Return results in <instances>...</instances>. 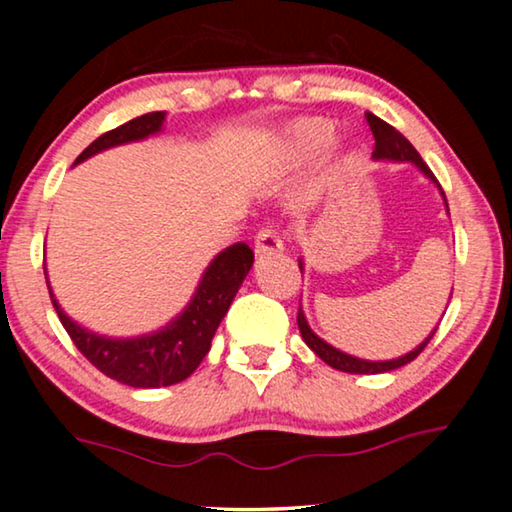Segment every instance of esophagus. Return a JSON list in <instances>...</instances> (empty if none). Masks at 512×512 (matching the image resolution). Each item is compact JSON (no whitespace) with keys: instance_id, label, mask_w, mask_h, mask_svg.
<instances>
[{"instance_id":"1","label":"esophagus","mask_w":512,"mask_h":512,"mask_svg":"<svg viewBox=\"0 0 512 512\" xmlns=\"http://www.w3.org/2000/svg\"><path fill=\"white\" fill-rule=\"evenodd\" d=\"M254 251L256 256H272V254H282L284 244L279 240V235L272 228H263L261 233L256 235L254 240Z\"/></svg>"}]
</instances>
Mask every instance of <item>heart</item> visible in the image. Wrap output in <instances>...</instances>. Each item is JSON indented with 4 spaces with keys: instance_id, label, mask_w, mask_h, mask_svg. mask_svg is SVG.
<instances>
[{
    "instance_id": "b5f03b06",
    "label": "heart",
    "mask_w": 512,
    "mask_h": 512,
    "mask_svg": "<svg viewBox=\"0 0 512 512\" xmlns=\"http://www.w3.org/2000/svg\"><path fill=\"white\" fill-rule=\"evenodd\" d=\"M335 137V125L324 116H303L286 125L279 135V153L289 160L314 158Z\"/></svg>"
}]
</instances>
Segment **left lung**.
I'll return each mask as SVG.
<instances>
[{"label":"left lung","instance_id":"1","mask_svg":"<svg viewBox=\"0 0 512 512\" xmlns=\"http://www.w3.org/2000/svg\"><path fill=\"white\" fill-rule=\"evenodd\" d=\"M366 118H368V125H370V130H373V137H375L373 160H391V163H412L419 172L424 174L426 179L431 181V184L438 186V191H440V195H443V200H445L443 188H440L438 179L433 177V172L429 170V165H426L424 160H422V156H419V153L415 151V146H412L408 139H405L396 128H391L387 121H382V118H377L375 114H370V111L366 114ZM445 207H447V200H445ZM447 214H450V209H447ZM298 265H300V272H303L305 270L303 258H298ZM298 328H300V335H303L305 345L310 347L312 352L317 354L321 361L328 363V366L335 368V370H342V373H356V375L389 373V370H396V368L405 366V363L415 361L417 356L422 354V349L429 345V340L433 338V333L438 331V326H436L429 335H426L422 342H419L415 349H412V352L398 356V359L368 361V359H359V356H352V354H347V352H340V349H335L333 345H328L326 340H321L319 335L312 331L310 324H307L303 307H300V310H298Z\"/></svg>","mask_w":512,"mask_h":512}]
</instances>
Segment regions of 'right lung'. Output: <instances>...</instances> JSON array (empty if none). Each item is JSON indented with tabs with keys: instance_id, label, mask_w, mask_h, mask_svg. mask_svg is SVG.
Masks as SVG:
<instances>
[{
	"instance_id": "right-lung-1",
	"label": "right lung",
	"mask_w": 512,
	"mask_h": 512,
	"mask_svg": "<svg viewBox=\"0 0 512 512\" xmlns=\"http://www.w3.org/2000/svg\"><path fill=\"white\" fill-rule=\"evenodd\" d=\"M165 116V111H151V114L123 123L121 128L104 132L76 158L74 165L114 146L142 142L146 137L158 135L163 130ZM251 265H254V251L249 249V244H230L212 258V263L202 272L193 298L170 324L160 326L153 333L135 335V338H109V335H100L76 324L55 300L51 284H48V293L69 338L100 373L135 389H160L186 380L200 366L212 347L216 328L226 317Z\"/></svg>"
}]
</instances>
